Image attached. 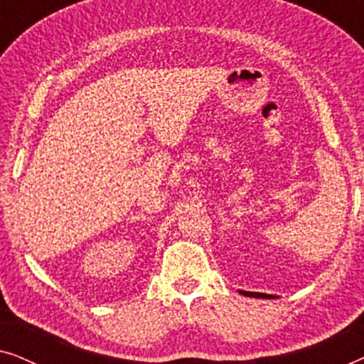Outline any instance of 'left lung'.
I'll return each instance as SVG.
<instances>
[{
  "instance_id": "obj_1",
  "label": "left lung",
  "mask_w": 364,
  "mask_h": 364,
  "mask_svg": "<svg viewBox=\"0 0 364 364\" xmlns=\"http://www.w3.org/2000/svg\"><path fill=\"white\" fill-rule=\"evenodd\" d=\"M245 296H255V298H273L272 295H265V293H255V291H240Z\"/></svg>"
}]
</instances>
